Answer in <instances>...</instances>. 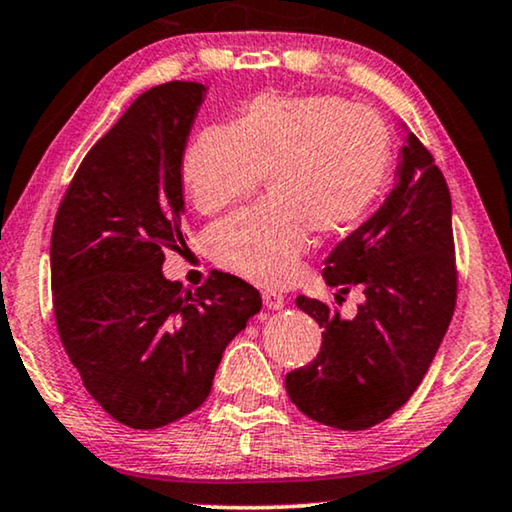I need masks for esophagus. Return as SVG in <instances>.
Wrapping results in <instances>:
<instances>
[{"label":"esophagus","instance_id":"obj_1","mask_svg":"<svg viewBox=\"0 0 512 512\" xmlns=\"http://www.w3.org/2000/svg\"><path fill=\"white\" fill-rule=\"evenodd\" d=\"M262 299H264V305L269 310H282V308H285V296L278 294V292H264Z\"/></svg>","mask_w":512,"mask_h":512}]
</instances>
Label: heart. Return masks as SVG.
I'll return each instance as SVG.
<instances>
[{
    "label": "heart",
    "mask_w": 512,
    "mask_h": 512,
    "mask_svg": "<svg viewBox=\"0 0 512 512\" xmlns=\"http://www.w3.org/2000/svg\"><path fill=\"white\" fill-rule=\"evenodd\" d=\"M391 135L377 114L338 96L250 101L234 126L195 135L181 177L200 213H218L253 195L262 177L269 200L209 230L220 269L255 285L296 276L308 232H352L375 207L391 172Z\"/></svg>",
    "instance_id": "obj_1"
}]
</instances>
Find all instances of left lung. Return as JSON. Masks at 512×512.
Segmentation results:
<instances>
[{
  "mask_svg": "<svg viewBox=\"0 0 512 512\" xmlns=\"http://www.w3.org/2000/svg\"><path fill=\"white\" fill-rule=\"evenodd\" d=\"M322 276L340 294L361 287L365 301L345 319L322 301L296 299L324 333L315 361L285 377L287 395L312 421L368 430L411 398L455 310L451 193L414 133L384 204L333 248Z\"/></svg>",
  "mask_w": 512,
  "mask_h": 512,
  "instance_id": "1",
  "label": "left lung"
}]
</instances>
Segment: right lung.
Instances as JSON below:
<instances>
[{
  "label": "right lung",
  "mask_w": 512,
  "mask_h": 512,
  "mask_svg": "<svg viewBox=\"0 0 512 512\" xmlns=\"http://www.w3.org/2000/svg\"><path fill=\"white\" fill-rule=\"evenodd\" d=\"M207 87L167 82L82 160L50 241L57 331L114 421L156 430L209 398L225 347L262 310L246 280L211 273L195 292L163 276L183 246L181 160Z\"/></svg>",
  "instance_id": "right-lung-1"
}]
</instances>
